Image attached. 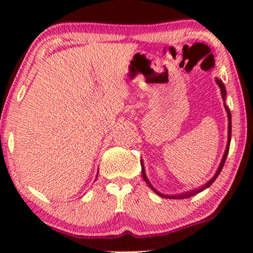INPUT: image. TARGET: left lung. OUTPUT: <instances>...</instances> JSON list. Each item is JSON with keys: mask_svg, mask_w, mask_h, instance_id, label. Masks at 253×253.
Listing matches in <instances>:
<instances>
[{"mask_svg": "<svg viewBox=\"0 0 253 253\" xmlns=\"http://www.w3.org/2000/svg\"><path fill=\"white\" fill-rule=\"evenodd\" d=\"M216 83H217V85H219V87H220V89H221V95H222L223 101H224V100H226V94H227L226 87H224L222 81H220V79L216 78ZM224 108H226V112H227V114H228V121H229V122H228V144H227L226 151H224L223 158H222V160H221V164H220V166H219V168H217L215 175H214L213 177L211 178L210 181L206 183V184H204V185L202 186V188L195 189V190H191V191L181 193V195H174V196H168V195H164V193H160V192L157 191V190H155V189L153 188V185H152L151 183H150V181H148V179H147L146 174H145V168H144L143 161L140 160V165H141V175H143L144 181L147 183L148 186H150V188H151L152 190H153V191H154L155 193H157V195H159L160 197H164V198H168V199H184V198H189V197L195 196V195H197V193L202 192L203 190H205L206 188H209V186L212 185V183H213L214 181H215L216 177H217V176H219V174L221 172V170H222V168H223V166H224V161H226L227 155H228V152H229V145H230V139H231V115H230L229 109H228V107L226 106V103H224Z\"/></svg>", "mask_w": 253, "mask_h": 253, "instance_id": "8db88e82", "label": "left lung"}]
</instances>
